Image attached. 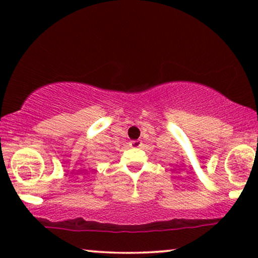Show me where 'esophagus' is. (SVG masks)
<instances>
[{"label":"esophagus","instance_id":"esophagus-1","mask_svg":"<svg viewBox=\"0 0 258 258\" xmlns=\"http://www.w3.org/2000/svg\"><path fill=\"white\" fill-rule=\"evenodd\" d=\"M142 146H143V143L141 140H133L132 142H130V147H133V148H141Z\"/></svg>","mask_w":258,"mask_h":258}]
</instances>
